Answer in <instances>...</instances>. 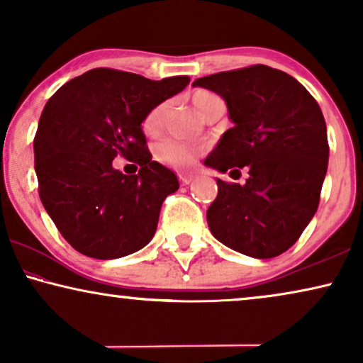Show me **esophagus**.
<instances>
[{
  "label": "esophagus",
  "instance_id": "34e87169",
  "mask_svg": "<svg viewBox=\"0 0 363 363\" xmlns=\"http://www.w3.org/2000/svg\"><path fill=\"white\" fill-rule=\"evenodd\" d=\"M178 180H180V183H183V185H190L193 180V175H185V173H182V175H178Z\"/></svg>",
  "mask_w": 363,
  "mask_h": 363
}]
</instances>
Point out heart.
<instances>
[{"label": "heart", "instance_id": "b5f03b06", "mask_svg": "<svg viewBox=\"0 0 363 363\" xmlns=\"http://www.w3.org/2000/svg\"><path fill=\"white\" fill-rule=\"evenodd\" d=\"M215 97L216 96H213L211 92H206V91H198L193 94V104H195L196 111L200 112V116L203 113V111H205L208 102ZM162 111L163 107L157 106L147 113L145 121H143V128H145V132L155 133L158 130V127H160V122H162ZM200 152L201 148L193 147L190 143L175 140V138H167V140L158 143L157 147L158 160L167 163V165L182 168V170L191 167V163L195 162V158Z\"/></svg>", "mask_w": 363, "mask_h": 363}]
</instances>
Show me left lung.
I'll return each mask as SVG.
<instances>
[{
    "mask_svg": "<svg viewBox=\"0 0 363 363\" xmlns=\"http://www.w3.org/2000/svg\"><path fill=\"white\" fill-rule=\"evenodd\" d=\"M193 86L225 99L233 122L205 165L221 173L250 170L245 185L216 178L218 196L206 211L211 235L257 259L282 255L319 206L329 163L319 104L289 74L262 64L200 77Z\"/></svg>",
    "mask_w": 363,
    "mask_h": 363,
    "instance_id": "obj_1",
    "label": "left lung"
}]
</instances>
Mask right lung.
<instances>
[{
  "mask_svg": "<svg viewBox=\"0 0 363 363\" xmlns=\"http://www.w3.org/2000/svg\"><path fill=\"white\" fill-rule=\"evenodd\" d=\"M188 82L99 67L64 84L44 106L34 137L39 198L74 250L117 259L150 242L163 200L180 185L152 160L142 122ZM118 155L141 167L137 176L111 167Z\"/></svg>",
  "mask_w": 363,
  "mask_h": 363,
  "instance_id": "add662e5",
  "label": "right lung"
}]
</instances>
